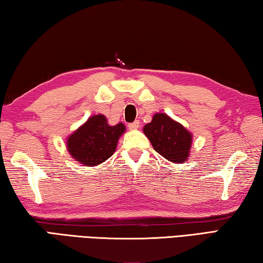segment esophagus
I'll use <instances>...</instances> for the list:
<instances>
[{
    "instance_id": "esophagus-1",
    "label": "esophagus",
    "mask_w": 263,
    "mask_h": 263,
    "mask_svg": "<svg viewBox=\"0 0 263 263\" xmlns=\"http://www.w3.org/2000/svg\"><path fill=\"white\" fill-rule=\"evenodd\" d=\"M139 121H135L133 123L128 124V128H130V130H137V128H139Z\"/></svg>"
}]
</instances>
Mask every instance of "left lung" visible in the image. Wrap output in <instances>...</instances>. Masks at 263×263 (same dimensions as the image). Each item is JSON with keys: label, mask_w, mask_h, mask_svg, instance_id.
<instances>
[{"label": "left lung", "mask_w": 263, "mask_h": 263, "mask_svg": "<svg viewBox=\"0 0 263 263\" xmlns=\"http://www.w3.org/2000/svg\"><path fill=\"white\" fill-rule=\"evenodd\" d=\"M144 133L153 148L169 161L182 163L189 158L193 136L166 114H155L152 122L144 126Z\"/></svg>", "instance_id": "8db88e82"}]
</instances>
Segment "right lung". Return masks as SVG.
<instances>
[{
    "instance_id": "1",
    "label": "right lung",
    "mask_w": 263,
    "mask_h": 263,
    "mask_svg": "<svg viewBox=\"0 0 263 263\" xmlns=\"http://www.w3.org/2000/svg\"><path fill=\"white\" fill-rule=\"evenodd\" d=\"M124 132L125 126L123 123L110 126L105 116H91L68 137L67 149L69 154L83 166H96L114 154L119 137Z\"/></svg>"
}]
</instances>
